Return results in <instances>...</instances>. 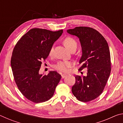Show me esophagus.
<instances>
[{"label":"esophagus","mask_w":123,"mask_h":123,"mask_svg":"<svg viewBox=\"0 0 123 123\" xmlns=\"http://www.w3.org/2000/svg\"><path fill=\"white\" fill-rule=\"evenodd\" d=\"M61 76H62V78L63 79V78H65V77L66 76V75H64V74H62L61 75Z\"/></svg>","instance_id":"1"}]
</instances>
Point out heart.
<instances>
[{
	"label": "heart",
	"mask_w": 123,
	"mask_h": 123,
	"mask_svg": "<svg viewBox=\"0 0 123 123\" xmlns=\"http://www.w3.org/2000/svg\"><path fill=\"white\" fill-rule=\"evenodd\" d=\"M63 43L65 46L70 51L73 49H76L77 47V42L75 39L72 37H67L64 38ZM54 48L51 47L49 50V55L51 56L53 54ZM73 65L72 62L67 61H59L57 64L54 66V68L56 69L61 72H67L71 68Z\"/></svg>",
	"instance_id": "1"
}]
</instances>
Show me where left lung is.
<instances>
[{"label": "left lung", "mask_w": 123, "mask_h": 123, "mask_svg": "<svg viewBox=\"0 0 123 123\" xmlns=\"http://www.w3.org/2000/svg\"><path fill=\"white\" fill-rule=\"evenodd\" d=\"M67 31L78 37L82 48L79 70L87 68L86 76L76 75L72 87L73 95L79 101L88 102L96 99L105 88L111 73V57L105 38L95 29L76 27Z\"/></svg>", "instance_id": "8db88e82"}]
</instances>
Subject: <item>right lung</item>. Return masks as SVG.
I'll return each mask as SVG.
<instances>
[{
  "instance_id": "right-lung-1",
  "label": "right lung",
  "mask_w": 123,
  "mask_h": 123,
  "mask_svg": "<svg viewBox=\"0 0 123 123\" xmlns=\"http://www.w3.org/2000/svg\"><path fill=\"white\" fill-rule=\"evenodd\" d=\"M63 30L51 31L32 29L17 42L12 53L11 66L14 81L22 94L35 103L48 101L53 96L61 79L56 71L39 74L42 61L49 56L54 42Z\"/></svg>"
}]
</instances>
